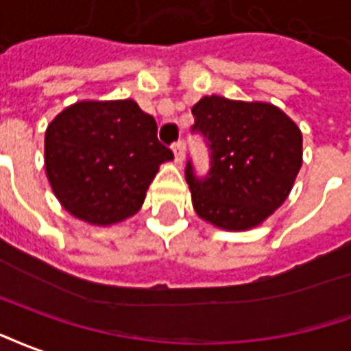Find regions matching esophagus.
I'll return each mask as SVG.
<instances>
[{
	"instance_id": "1",
	"label": "esophagus",
	"mask_w": 351,
	"mask_h": 351,
	"mask_svg": "<svg viewBox=\"0 0 351 351\" xmlns=\"http://www.w3.org/2000/svg\"><path fill=\"white\" fill-rule=\"evenodd\" d=\"M173 149V155H176V162H183L185 160V142L183 140H179V142H176V144L172 145Z\"/></svg>"
}]
</instances>
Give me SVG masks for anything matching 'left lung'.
Listing matches in <instances>:
<instances>
[{"instance_id":"8db88e82","label":"left lung","mask_w":351,"mask_h":351,"mask_svg":"<svg viewBox=\"0 0 351 351\" xmlns=\"http://www.w3.org/2000/svg\"><path fill=\"white\" fill-rule=\"evenodd\" d=\"M193 132L209 147V172L185 179L194 211L222 230L262 224L288 198L303 160L301 130L269 102L204 97L193 106Z\"/></svg>"}]
</instances>
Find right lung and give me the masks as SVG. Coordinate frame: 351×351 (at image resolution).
<instances>
[{"mask_svg":"<svg viewBox=\"0 0 351 351\" xmlns=\"http://www.w3.org/2000/svg\"><path fill=\"white\" fill-rule=\"evenodd\" d=\"M172 158L158 142L153 116L130 99L76 102L45 134L46 176L56 198L97 226L136 213L158 166Z\"/></svg>","mask_w":351,"mask_h":351,"instance_id":"add662e5","label":"right lung"}]
</instances>
